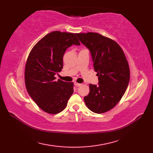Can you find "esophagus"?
I'll list each match as a JSON object with an SVG mask.
<instances>
[{"label": "esophagus", "mask_w": 153, "mask_h": 153, "mask_svg": "<svg viewBox=\"0 0 153 153\" xmlns=\"http://www.w3.org/2000/svg\"><path fill=\"white\" fill-rule=\"evenodd\" d=\"M81 85H82V84H80V83H77V82H75V85L76 86V87L80 86Z\"/></svg>", "instance_id": "34e87169"}]
</instances>
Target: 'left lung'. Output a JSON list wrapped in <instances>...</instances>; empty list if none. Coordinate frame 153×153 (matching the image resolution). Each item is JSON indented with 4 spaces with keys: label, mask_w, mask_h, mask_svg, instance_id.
<instances>
[{
    "label": "left lung",
    "mask_w": 153,
    "mask_h": 153,
    "mask_svg": "<svg viewBox=\"0 0 153 153\" xmlns=\"http://www.w3.org/2000/svg\"><path fill=\"white\" fill-rule=\"evenodd\" d=\"M76 36L89 50L98 85L89 84V93L84 101L89 110L102 114L113 108L128 87L130 73L127 59L115 41L96 32Z\"/></svg>",
    "instance_id": "left-lung-1"
}]
</instances>
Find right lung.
Returning <instances> with one entry per match:
<instances>
[{
    "mask_svg": "<svg viewBox=\"0 0 153 153\" xmlns=\"http://www.w3.org/2000/svg\"><path fill=\"white\" fill-rule=\"evenodd\" d=\"M73 45H80L75 34L53 31L32 48L27 60L25 83L27 92L39 107L51 114L66 107L73 93V83L55 80L63 68V55Z\"/></svg>",
    "mask_w": 153,
    "mask_h": 153,
    "instance_id": "obj_1",
    "label": "right lung"
}]
</instances>
